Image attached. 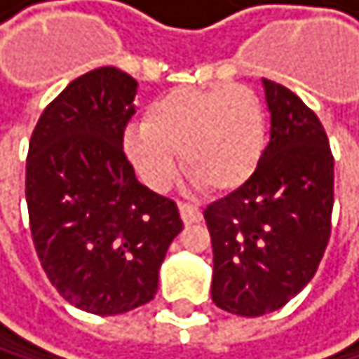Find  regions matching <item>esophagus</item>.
<instances>
[{"label":"esophagus","mask_w":359,"mask_h":359,"mask_svg":"<svg viewBox=\"0 0 359 359\" xmlns=\"http://www.w3.org/2000/svg\"><path fill=\"white\" fill-rule=\"evenodd\" d=\"M178 211H181V217L185 224H196L202 219V211L198 209L196 204H189V202H181V206H178Z\"/></svg>","instance_id":"esophagus-1"}]
</instances>
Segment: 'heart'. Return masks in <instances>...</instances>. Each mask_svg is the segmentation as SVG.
I'll return each instance as SVG.
<instances>
[{
	"label": "heart",
	"mask_w": 359,
	"mask_h": 359,
	"mask_svg": "<svg viewBox=\"0 0 359 359\" xmlns=\"http://www.w3.org/2000/svg\"><path fill=\"white\" fill-rule=\"evenodd\" d=\"M267 114L243 83L174 88L144 109V125L125 135V150L142 181L163 189L176 170L213 194L245 185L265 153Z\"/></svg>",
	"instance_id": "obj_1"
}]
</instances>
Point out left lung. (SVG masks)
Wrapping results in <instances>:
<instances>
[{
	"label": "left lung",
	"mask_w": 359,
	"mask_h": 359,
	"mask_svg": "<svg viewBox=\"0 0 359 359\" xmlns=\"http://www.w3.org/2000/svg\"><path fill=\"white\" fill-rule=\"evenodd\" d=\"M269 144L252 178L204 209L213 245L211 297L239 316L291 302L319 269L332 234L334 157L316 114L263 79Z\"/></svg>",
	"instance_id": "obj_1"
}]
</instances>
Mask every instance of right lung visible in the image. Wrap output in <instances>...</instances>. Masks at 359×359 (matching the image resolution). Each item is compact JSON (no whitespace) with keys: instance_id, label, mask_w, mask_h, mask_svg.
<instances>
[{"instance_id":"obj_1","label":"right lung","mask_w":359,"mask_h":359,"mask_svg":"<svg viewBox=\"0 0 359 359\" xmlns=\"http://www.w3.org/2000/svg\"><path fill=\"white\" fill-rule=\"evenodd\" d=\"M135 90L114 66L71 81L38 118L25 165L40 265L68 304L101 316L155 297L165 252L183 230L176 202L137 181L122 146Z\"/></svg>"}]
</instances>
